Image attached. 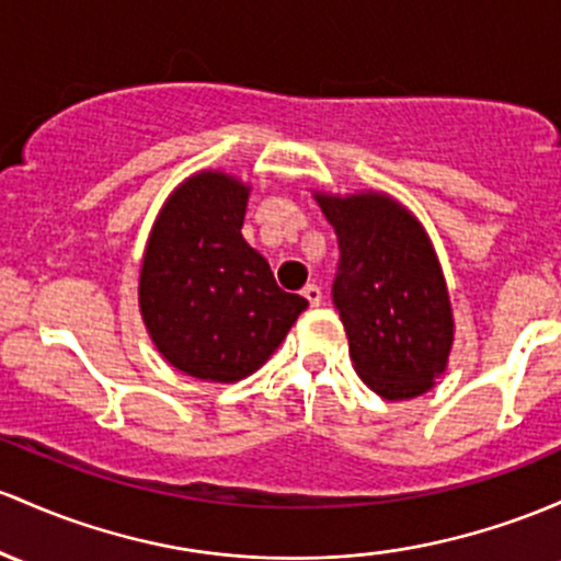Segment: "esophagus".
<instances>
[{"mask_svg":"<svg viewBox=\"0 0 561 561\" xmlns=\"http://www.w3.org/2000/svg\"><path fill=\"white\" fill-rule=\"evenodd\" d=\"M304 298L309 300V306H319L322 304V290L317 285H306L304 287Z\"/></svg>","mask_w":561,"mask_h":561,"instance_id":"obj_1","label":"esophagus"}]
</instances>
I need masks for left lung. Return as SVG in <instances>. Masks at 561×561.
Masks as SVG:
<instances>
[{"label":"left lung","instance_id":"8db88e82","mask_svg":"<svg viewBox=\"0 0 561 561\" xmlns=\"http://www.w3.org/2000/svg\"><path fill=\"white\" fill-rule=\"evenodd\" d=\"M337 237L332 304L356 373L383 399L421 397L445 373L453 309L426 231L383 194H317Z\"/></svg>","mask_w":561,"mask_h":561}]
</instances>
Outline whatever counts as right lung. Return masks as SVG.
<instances>
[{"mask_svg":"<svg viewBox=\"0 0 561 561\" xmlns=\"http://www.w3.org/2000/svg\"><path fill=\"white\" fill-rule=\"evenodd\" d=\"M244 207L248 186L237 178H188L164 202L140 268L151 341L172 367L215 383L255 373L309 306L244 242Z\"/></svg>","mask_w":561,"mask_h":561,"instance_id":"right-lung-1","label":"right lung"}]
</instances>
